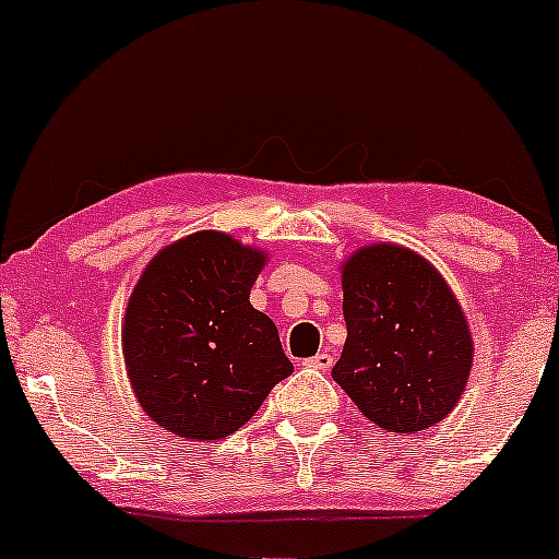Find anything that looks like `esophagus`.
<instances>
[{"instance_id":"34e87169","label":"esophagus","mask_w":559,"mask_h":559,"mask_svg":"<svg viewBox=\"0 0 559 559\" xmlns=\"http://www.w3.org/2000/svg\"><path fill=\"white\" fill-rule=\"evenodd\" d=\"M307 368H316V370H329L333 365V355L329 352H318L316 357H310V360H305Z\"/></svg>"}]
</instances>
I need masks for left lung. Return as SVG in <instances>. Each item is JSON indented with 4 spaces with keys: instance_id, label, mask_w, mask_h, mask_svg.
<instances>
[{
    "instance_id": "left-lung-1",
    "label": "left lung",
    "mask_w": 559,
    "mask_h": 559,
    "mask_svg": "<svg viewBox=\"0 0 559 559\" xmlns=\"http://www.w3.org/2000/svg\"><path fill=\"white\" fill-rule=\"evenodd\" d=\"M346 342L333 381L383 431L418 433L467 386L473 338L441 273L413 249L373 243L344 260Z\"/></svg>"
}]
</instances>
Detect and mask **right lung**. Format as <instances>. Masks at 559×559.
I'll list each match as a JSON object with an SVG mask.
<instances>
[{
    "label": "right lung",
    "instance_id": "add662e5",
    "mask_svg": "<svg viewBox=\"0 0 559 559\" xmlns=\"http://www.w3.org/2000/svg\"><path fill=\"white\" fill-rule=\"evenodd\" d=\"M267 254L221 230L178 239L144 267L123 318L133 394L165 431L215 441L252 418L294 365L249 305Z\"/></svg>",
    "mask_w": 559,
    "mask_h": 559
}]
</instances>
